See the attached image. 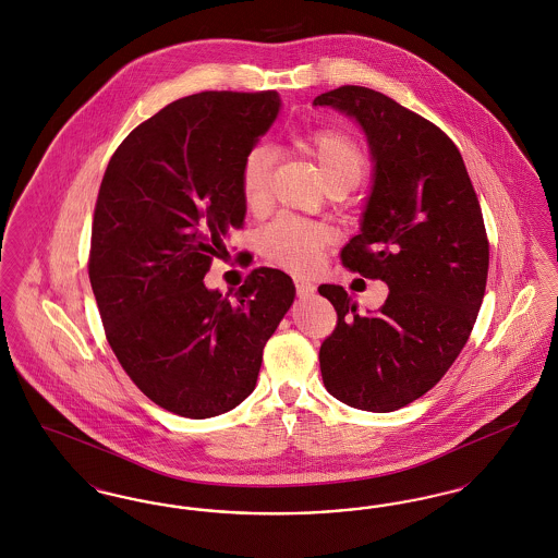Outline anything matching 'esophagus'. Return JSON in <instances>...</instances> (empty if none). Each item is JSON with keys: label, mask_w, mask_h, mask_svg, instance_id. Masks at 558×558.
Returning a JSON list of instances; mask_svg holds the SVG:
<instances>
[{"label": "esophagus", "mask_w": 558, "mask_h": 558, "mask_svg": "<svg viewBox=\"0 0 558 558\" xmlns=\"http://www.w3.org/2000/svg\"><path fill=\"white\" fill-rule=\"evenodd\" d=\"M294 287H296L299 299H310V296L316 292L314 282H310V280H305V278H294Z\"/></svg>", "instance_id": "esophagus-1"}]
</instances>
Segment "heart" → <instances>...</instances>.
<instances>
[{
  "label": "heart",
  "mask_w": 558,
  "mask_h": 558,
  "mask_svg": "<svg viewBox=\"0 0 558 558\" xmlns=\"http://www.w3.org/2000/svg\"><path fill=\"white\" fill-rule=\"evenodd\" d=\"M296 146L318 162L326 184L353 178L360 182L366 159L362 148L343 132L318 130L296 140ZM271 150L255 146L240 165V194L248 211H262L269 203V171ZM328 242V232L301 219H278L259 234V246L269 262L296 274L312 271L318 266L319 253Z\"/></svg>",
  "instance_id": "heart-1"
}]
</instances>
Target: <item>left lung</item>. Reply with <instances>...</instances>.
<instances>
[{"instance_id": "8db88e82", "label": "left lung", "mask_w": 558, "mask_h": 558, "mask_svg": "<svg viewBox=\"0 0 558 558\" xmlns=\"http://www.w3.org/2000/svg\"><path fill=\"white\" fill-rule=\"evenodd\" d=\"M314 107L366 135L371 194L341 259L389 287L366 316L343 287H319L339 316L319 347L322 380L351 408L393 412L435 387L469 341L489 267L483 215L462 155L421 114L360 85L319 94Z\"/></svg>"}]
</instances>
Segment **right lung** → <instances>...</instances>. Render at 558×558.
Masks as SVG:
<instances>
[{"label":"right lung","instance_id":"right-lung-1","mask_svg":"<svg viewBox=\"0 0 558 558\" xmlns=\"http://www.w3.org/2000/svg\"><path fill=\"white\" fill-rule=\"evenodd\" d=\"M276 92H203L137 125L108 162L89 282L123 371L160 408L211 418L257 385L294 284L259 267L230 294L203 282L244 223L240 165L274 125Z\"/></svg>","mask_w":558,"mask_h":558}]
</instances>
